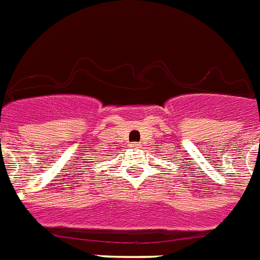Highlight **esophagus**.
<instances>
[{
  "label": "esophagus",
  "instance_id": "1",
  "mask_svg": "<svg viewBox=\"0 0 260 260\" xmlns=\"http://www.w3.org/2000/svg\"><path fill=\"white\" fill-rule=\"evenodd\" d=\"M132 147H135V148L139 147V143H134V144H132Z\"/></svg>",
  "mask_w": 260,
  "mask_h": 260
}]
</instances>
